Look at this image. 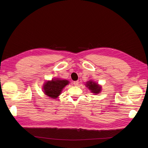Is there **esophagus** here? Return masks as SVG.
<instances>
[{"instance_id": "34e87169", "label": "esophagus", "mask_w": 148, "mask_h": 148, "mask_svg": "<svg viewBox=\"0 0 148 148\" xmlns=\"http://www.w3.org/2000/svg\"><path fill=\"white\" fill-rule=\"evenodd\" d=\"M78 83H79V82H78V81H75V82H74V83H73V84H74V85L75 86H78Z\"/></svg>"}]
</instances>
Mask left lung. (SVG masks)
<instances>
[{
    "label": "left lung",
    "instance_id": "1",
    "mask_svg": "<svg viewBox=\"0 0 148 148\" xmlns=\"http://www.w3.org/2000/svg\"><path fill=\"white\" fill-rule=\"evenodd\" d=\"M86 86L89 88L90 90H91V92L95 93V95H97L101 91V87L97 83L91 81V80H90V81L87 82Z\"/></svg>",
    "mask_w": 148,
    "mask_h": 148
}]
</instances>
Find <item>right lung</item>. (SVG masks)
Here are the masks:
<instances>
[{
	"mask_svg": "<svg viewBox=\"0 0 148 148\" xmlns=\"http://www.w3.org/2000/svg\"><path fill=\"white\" fill-rule=\"evenodd\" d=\"M69 83V82L66 79H52L51 81H48L44 84V92L45 95L50 98L57 99L61 95L64 87Z\"/></svg>",
	"mask_w": 148,
	"mask_h": 148,
	"instance_id": "right-lung-1",
	"label": "right lung"
}]
</instances>
